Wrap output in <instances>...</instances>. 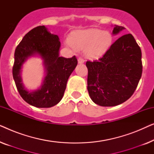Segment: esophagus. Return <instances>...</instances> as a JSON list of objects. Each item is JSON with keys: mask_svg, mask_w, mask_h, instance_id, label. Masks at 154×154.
<instances>
[{"mask_svg": "<svg viewBox=\"0 0 154 154\" xmlns=\"http://www.w3.org/2000/svg\"><path fill=\"white\" fill-rule=\"evenodd\" d=\"M78 62H79V64H83V63H84V60L83 58H79L78 59Z\"/></svg>", "mask_w": 154, "mask_h": 154, "instance_id": "1", "label": "esophagus"}]
</instances>
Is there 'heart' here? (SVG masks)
I'll use <instances>...</instances> for the list:
<instances>
[{
    "label": "heart",
    "instance_id": "b5f03b06",
    "mask_svg": "<svg viewBox=\"0 0 154 154\" xmlns=\"http://www.w3.org/2000/svg\"><path fill=\"white\" fill-rule=\"evenodd\" d=\"M113 36L108 31L99 29L77 30L71 33L69 44L76 50L85 48L88 57L97 59L102 57L110 48Z\"/></svg>",
    "mask_w": 154,
    "mask_h": 154
}]
</instances>
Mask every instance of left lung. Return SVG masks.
<instances>
[{"mask_svg":"<svg viewBox=\"0 0 154 154\" xmlns=\"http://www.w3.org/2000/svg\"><path fill=\"white\" fill-rule=\"evenodd\" d=\"M125 29L115 25L113 34ZM88 90L102 106H113L128 100L135 91L142 73V52L130 33L117 39L102 58L87 61Z\"/></svg>","mask_w":154,"mask_h":154,"instance_id":"8db88e82","label":"left lung"}]
</instances>
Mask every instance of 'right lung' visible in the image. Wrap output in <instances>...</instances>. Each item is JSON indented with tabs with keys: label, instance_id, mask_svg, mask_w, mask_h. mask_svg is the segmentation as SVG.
<instances>
[{
	"label": "right lung",
	"instance_id": "right-lung-1",
	"mask_svg": "<svg viewBox=\"0 0 154 154\" xmlns=\"http://www.w3.org/2000/svg\"><path fill=\"white\" fill-rule=\"evenodd\" d=\"M60 42L57 35L48 31L45 26L29 31L17 46L12 75L19 93L25 102L38 108H50L62 100L67 81L78 64L75 56L65 58L59 56ZM39 55L44 60L46 77L39 89L29 91L20 78L22 65L29 57Z\"/></svg>",
	"mask_w": 154,
	"mask_h": 154
}]
</instances>
